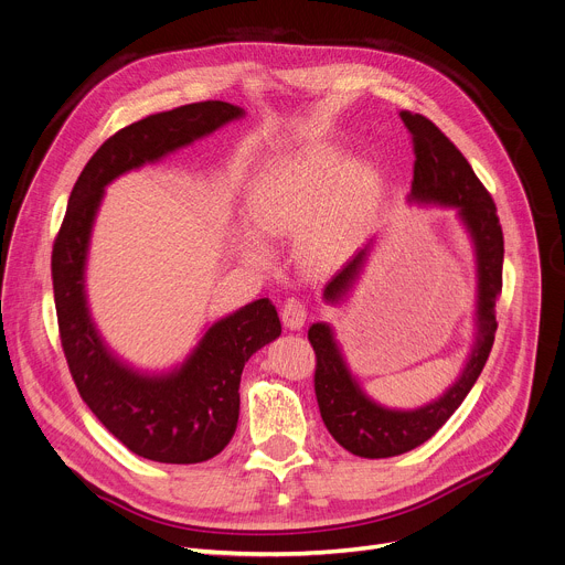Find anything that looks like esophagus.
<instances>
[{"mask_svg": "<svg viewBox=\"0 0 565 565\" xmlns=\"http://www.w3.org/2000/svg\"><path fill=\"white\" fill-rule=\"evenodd\" d=\"M281 320L290 331H297L306 322V303L299 297H288L281 306Z\"/></svg>", "mask_w": 565, "mask_h": 565, "instance_id": "obj_1", "label": "esophagus"}]
</instances>
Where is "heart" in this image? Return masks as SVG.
<instances>
[{
  "label": "heart",
  "mask_w": 565,
  "mask_h": 565,
  "mask_svg": "<svg viewBox=\"0 0 565 565\" xmlns=\"http://www.w3.org/2000/svg\"><path fill=\"white\" fill-rule=\"evenodd\" d=\"M338 160L324 156L281 158L254 178L247 191V214L268 234H292L309 225L324 202L335 175ZM372 193V180L358 173L351 186L335 198L329 212L313 223L309 243L316 252L329 254L344 245L349 225L363 210ZM249 256H264V243L256 236H245Z\"/></svg>",
  "instance_id": "1"
}]
</instances>
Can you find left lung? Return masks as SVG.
<instances>
[{"mask_svg": "<svg viewBox=\"0 0 565 565\" xmlns=\"http://www.w3.org/2000/svg\"><path fill=\"white\" fill-rule=\"evenodd\" d=\"M401 121L413 137L415 180L413 200L439 202L459 210L467 223L478 254V340L469 363L457 383L437 401L398 413L385 409L367 398L349 374L342 353L327 324L318 322L309 329V340L316 351V396L320 415L331 437L358 457H394L428 441L467 398L476 385L495 338V297L502 290V256L504 238L495 202L484 184L473 173L459 148L424 115L401 110ZM370 245L327 284L324 297L338 301L358 270L363 268Z\"/></svg>", "mask_w": 565, "mask_h": 565, "instance_id": "8db88e82", "label": "left lung"}]
</instances>
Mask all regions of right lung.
Returning <instances> with one entry per match:
<instances>
[{
	"label": "right lung",
	"instance_id": "1",
	"mask_svg": "<svg viewBox=\"0 0 565 565\" xmlns=\"http://www.w3.org/2000/svg\"><path fill=\"white\" fill-rule=\"evenodd\" d=\"M238 117L243 110L225 100H200L115 132L78 175L51 249L58 333L81 398L128 450L164 465H198L230 444L243 367L279 338L281 322L270 299H256L204 333L180 370L137 374L106 349L89 320L83 290L89 232L108 182Z\"/></svg>",
	"mask_w": 565,
	"mask_h": 565
}]
</instances>
